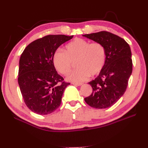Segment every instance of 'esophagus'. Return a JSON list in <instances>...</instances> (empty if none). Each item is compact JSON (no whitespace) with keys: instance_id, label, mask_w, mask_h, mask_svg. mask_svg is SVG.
<instances>
[{"instance_id":"esophagus-1","label":"esophagus","mask_w":148,"mask_h":148,"mask_svg":"<svg viewBox=\"0 0 148 148\" xmlns=\"http://www.w3.org/2000/svg\"><path fill=\"white\" fill-rule=\"evenodd\" d=\"M72 83L74 85H76V86H80L82 85V83Z\"/></svg>"}]
</instances>
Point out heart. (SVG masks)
Listing matches in <instances>:
<instances>
[{"instance_id":"1","label":"heart","mask_w":148,"mask_h":148,"mask_svg":"<svg viewBox=\"0 0 148 148\" xmlns=\"http://www.w3.org/2000/svg\"><path fill=\"white\" fill-rule=\"evenodd\" d=\"M57 71L63 75L71 72L76 61L77 69L67 77L70 81L80 83L90 76H95L103 69L106 61V48L100 42L90 43L82 38H76L65 47V52L58 50L53 57Z\"/></svg>"}]
</instances>
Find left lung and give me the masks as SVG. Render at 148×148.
<instances>
[{"label":"left lung","instance_id":"8db88e82","mask_svg":"<svg viewBox=\"0 0 148 148\" xmlns=\"http://www.w3.org/2000/svg\"><path fill=\"white\" fill-rule=\"evenodd\" d=\"M106 48V61L98 76L88 83L92 94L85 101L96 109L113 106L125 92L132 73L133 63L130 45L124 39L109 32L83 35Z\"/></svg>","mask_w":148,"mask_h":148}]
</instances>
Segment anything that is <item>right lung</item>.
I'll list each match as a JSON object with an SVG mask.
<instances>
[{
  "mask_svg": "<svg viewBox=\"0 0 148 148\" xmlns=\"http://www.w3.org/2000/svg\"><path fill=\"white\" fill-rule=\"evenodd\" d=\"M72 37L48 35L29 43L21 56L18 85L26 106L35 113L48 114L60 106L70 83L58 74L53 57L58 47Z\"/></svg>",
  "mask_w": 148,
  "mask_h": 148,
  "instance_id": "add662e5",
  "label": "right lung"
}]
</instances>
